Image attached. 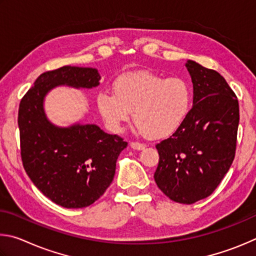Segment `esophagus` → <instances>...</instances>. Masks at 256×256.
I'll return each instance as SVG.
<instances>
[{
  "label": "esophagus",
  "mask_w": 256,
  "mask_h": 256,
  "mask_svg": "<svg viewBox=\"0 0 256 256\" xmlns=\"http://www.w3.org/2000/svg\"><path fill=\"white\" fill-rule=\"evenodd\" d=\"M130 146H132V150H142L146 147L145 144H142V142H132Z\"/></svg>",
  "instance_id": "34e87169"
}]
</instances>
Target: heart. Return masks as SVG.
Wrapping results in <instances>:
<instances>
[{"instance_id": "b5f03b06", "label": "heart", "mask_w": 256, "mask_h": 256, "mask_svg": "<svg viewBox=\"0 0 256 256\" xmlns=\"http://www.w3.org/2000/svg\"><path fill=\"white\" fill-rule=\"evenodd\" d=\"M114 92L101 91L96 103L112 130H119L132 111L134 122L150 138L176 132L192 106L190 84L181 78H168L152 72H132L116 78Z\"/></svg>"}]
</instances>
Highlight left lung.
Segmentation results:
<instances>
[{
	"label": "left lung",
	"instance_id": "8db88e82",
	"mask_svg": "<svg viewBox=\"0 0 256 256\" xmlns=\"http://www.w3.org/2000/svg\"><path fill=\"white\" fill-rule=\"evenodd\" d=\"M194 106L173 135L156 145L160 160L154 178L170 199L191 204L219 186L235 158L238 100L226 80L189 60Z\"/></svg>",
	"mask_w": 256,
	"mask_h": 256
}]
</instances>
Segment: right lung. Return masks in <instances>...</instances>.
Wrapping results in <instances>:
<instances>
[{
    "instance_id": "obj_1",
    "label": "right lung",
    "mask_w": 256,
    "mask_h": 256,
    "mask_svg": "<svg viewBox=\"0 0 256 256\" xmlns=\"http://www.w3.org/2000/svg\"><path fill=\"white\" fill-rule=\"evenodd\" d=\"M101 76L92 67L62 66L42 73L22 98L18 116L24 168L34 184L64 208H84L104 194L127 142L96 124L58 127L48 120L44 96L54 88H92Z\"/></svg>"
}]
</instances>
